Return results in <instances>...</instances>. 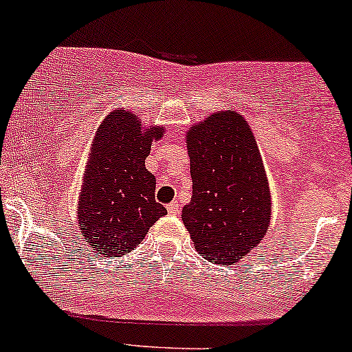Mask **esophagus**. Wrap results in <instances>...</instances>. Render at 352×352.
<instances>
[{
	"instance_id": "1",
	"label": "esophagus",
	"mask_w": 352,
	"mask_h": 352,
	"mask_svg": "<svg viewBox=\"0 0 352 352\" xmlns=\"http://www.w3.org/2000/svg\"><path fill=\"white\" fill-rule=\"evenodd\" d=\"M167 212L170 216H177L179 214V203L177 201H172L170 204H167Z\"/></svg>"
}]
</instances>
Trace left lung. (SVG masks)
I'll return each instance as SVG.
<instances>
[{
    "label": "left lung",
    "instance_id": "obj_1",
    "mask_svg": "<svg viewBox=\"0 0 352 352\" xmlns=\"http://www.w3.org/2000/svg\"><path fill=\"white\" fill-rule=\"evenodd\" d=\"M186 149L193 195L182 221L199 255L232 265L270 228V185L255 136L243 115L222 110L191 124Z\"/></svg>",
    "mask_w": 352,
    "mask_h": 352
}]
</instances>
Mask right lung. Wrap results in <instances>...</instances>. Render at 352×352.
Masks as SVG:
<instances>
[{
  "mask_svg": "<svg viewBox=\"0 0 352 352\" xmlns=\"http://www.w3.org/2000/svg\"><path fill=\"white\" fill-rule=\"evenodd\" d=\"M164 126H143L128 110H113L99 124L84 168L78 201L79 232L104 256H123L167 209L155 201V177L144 166Z\"/></svg>",
  "mask_w": 352,
  "mask_h": 352,
  "instance_id": "1",
  "label": "right lung"
}]
</instances>
